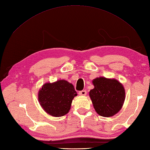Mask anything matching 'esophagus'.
Listing matches in <instances>:
<instances>
[{"label":"esophagus","mask_w":150,"mask_h":150,"mask_svg":"<svg viewBox=\"0 0 150 150\" xmlns=\"http://www.w3.org/2000/svg\"><path fill=\"white\" fill-rule=\"evenodd\" d=\"M79 94L80 95V96H86V91L85 90H81V91H79Z\"/></svg>","instance_id":"1"}]
</instances>
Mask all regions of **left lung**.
<instances>
[{
	"label": "left lung",
	"instance_id": "obj_1",
	"mask_svg": "<svg viewBox=\"0 0 150 150\" xmlns=\"http://www.w3.org/2000/svg\"><path fill=\"white\" fill-rule=\"evenodd\" d=\"M94 88L90 91V97L95 110L104 117H110L121 109L125 98L124 88L115 79L104 77L93 79Z\"/></svg>",
	"mask_w": 150,
	"mask_h": 150
}]
</instances>
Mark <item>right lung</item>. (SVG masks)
Instances as JSON below:
<instances>
[{
	"label": "right lung",
	"mask_w": 150,
	"mask_h": 150,
	"mask_svg": "<svg viewBox=\"0 0 150 150\" xmlns=\"http://www.w3.org/2000/svg\"><path fill=\"white\" fill-rule=\"evenodd\" d=\"M77 96L71 83L58 80L53 83H46L38 93V99L47 114L55 117L66 115L71 109L72 99Z\"/></svg>",
	"instance_id": "obj_1"
}]
</instances>
